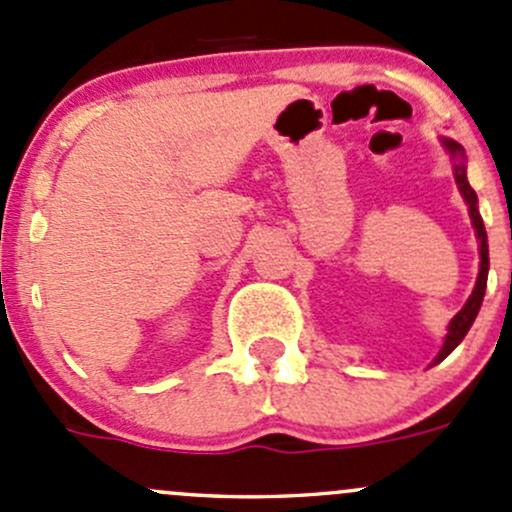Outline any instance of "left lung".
I'll return each mask as SVG.
<instances>
[{
  "label": "left lung",
  "mask_w": 512,
  "mask_h": 512,
  "mask_svg": "<svg viewBox=\"0 0 512 512\" xmlns=\"http://www.w3.org/2000/svg\"><path fill=\"white\" fill-rule=\"evenodd\" d=\"M441 144H444L446 152H449L451 159H454V179H456V184H459V191H461V196H464L466 206H469V215H471L473 228H476L478 252H481V270H478L476 287H473L469 301H466L464 309H461L459 314H456L454 319H451L449 333H446V341H444V346H441L439 355H437V358H434V365L441 363V360H444L446 355L454 351V348L459 346L461 341H464V336H466V333H469L471 324H473V321H476L478 309H481L483 294H486V282H488V235H486V228H483L481 213H478L476 191H473L471 184H469V179H466L464 147H461L459 142H454V139H441Z\"/></svg>",
  "instance_id": "obj_1"
}]
</instances>
